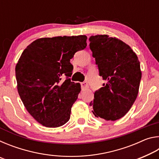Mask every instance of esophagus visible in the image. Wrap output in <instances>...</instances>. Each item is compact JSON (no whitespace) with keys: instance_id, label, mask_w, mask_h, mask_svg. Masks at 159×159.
<instances>
[{"instance_id":"1","label":"esophagus","mask_w":159,"mask_h":159,"mask_svg":"<svg viewBox=\"0 0 159 159\" xmlns=\"http://www.w3.org/2000/svg\"><path fill=\"white\" fill-rule=\"evenodd\" d=\"M88 86V83H86V82L81 83V87H82L83 88H87Z\"/></svg>"}]
</instances>
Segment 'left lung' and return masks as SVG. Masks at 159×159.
<instances>
[{
  "label": "left lung",
  "mask_w": 159,
  "mask_h": 159,
  "mask_svg": "<svg viewBox=\"0 0 159 159\" xmlns=\"http://www.w3.org/2000/svg\"><path fill=\"white\" fill-rule=\"evenodd\" d=\"M90 41L99 76L106 81L90 103L92 112L99 119L118 120L129 111L138 97L140 63L131 48L116 38L96 35Z\"/></svg>",
  "instance_id": "8db88e82"
}]
</instances>
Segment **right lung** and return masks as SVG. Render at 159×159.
Here are the masks:
<instances>
[{
  "instance_id": "add662e5",
  "label": "right lung",
  "mask_w": 159,
  "mask_h": 159,
  "mask_svg": "<svg viewBox=\"0 0 159 159\" xmlns=\"http://www.w3.org/2000/svg\"><path fill=\"white\" fill-rule=\"evenodd\" d=\"M87 36L41 38L29 44L15 66L17 90L26 109L40 124L57 128L70 118L81 88L70 80L75 52L87 46ZM65 75L67 79L62 77Z\"/></svg>"
}]
</instances>
